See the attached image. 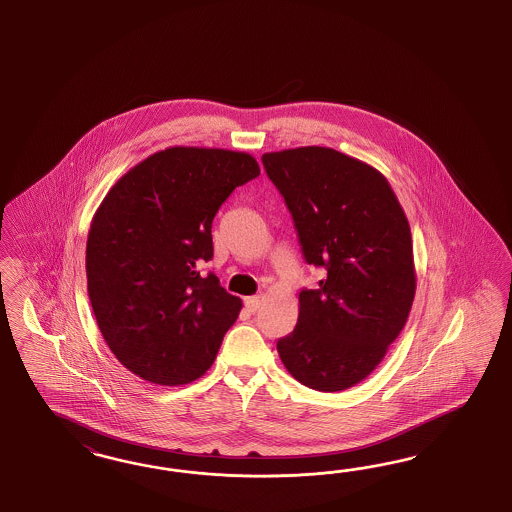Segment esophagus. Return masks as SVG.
Listing matches in <instances>:
<instances>
[{"instance_id":"obj_1","label":"esophagus","mask_w":512,"mask_h":512,"mask_svg":"<svg viewBox=\"0 0 512 512\" xmlns=\"http://www.w3.org/2000/svg\"><path fill=\"white\" fill-rule=\"evenodd\" d=\"M244 306H246L251 313H255V311L261 308V296H248V298L244 300Z\"/></svg>"}]
</instances>
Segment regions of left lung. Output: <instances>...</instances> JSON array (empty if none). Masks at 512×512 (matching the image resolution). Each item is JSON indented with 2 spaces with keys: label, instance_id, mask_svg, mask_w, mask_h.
Returning <instances> with one entry per match:
<instances>
[{
  "label": "left lung",
  "instance_id": "obj_1",
  "mask_svg": "<svg viewBox=\"0 0 512 512\" xmlns=\"http://www.w3.org/2000/svg\"><path fill=\"white\" fill-rule=\"evenodd\" d=\"M264 171L295 221L306 263L325 268L298 295L295 330L278 340L302 385L338 392L377 368L415 298L409 221L387 178L323 146L263 155Z\"/></svg>",
  "mask_w": 512,
  "mask_h": 512
}]
</instances>
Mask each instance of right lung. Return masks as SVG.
Returning a JSON list of instances; mask_svg holds the SVG:
<instances>
[{"mask_svg":"<svg viewBox=\"0 0 512 512\" xmlns=\"http://www.w3.org/2000/svg\"><path fill=\"white\" fill-rule=\"evenodd\" d=\"M259 174L244 152L174 146L135 165L97 208L86 244L88 296L129 372L176 387L214 364L242 300L201 272L214 257L212 221Z\"/></svg>","mask_w":512,"mask_h":512,"instance_id":"1","label":"right lung"}]
</instances>
